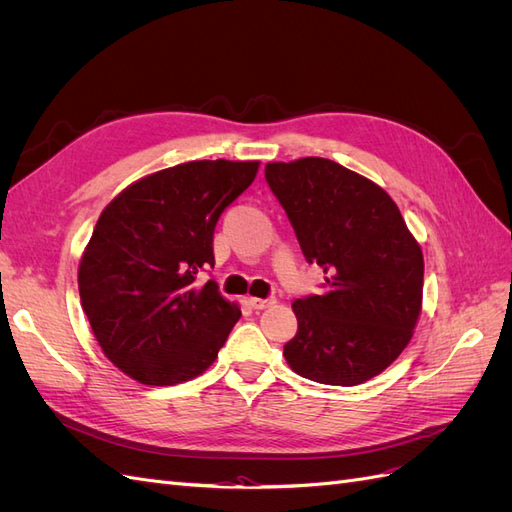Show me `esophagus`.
I'll return each mask as SVG.
<instances>
[{"instance_id": "esophagus-1", "label": "esophagus", "mask_w": 512, "mask_h": 512, "mask_svg": "<svg viewBox=\"0 0 512 512\" xmlns=\"http://www.w3.org/2000/svg\"><path fill=\"white\" fill-rule=\"evenodd\" d=\"M275 303V299H250V305L254 307V309H267V307H271Z\"/></svg>"}]
</instances>
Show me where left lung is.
Returning <instances> with one entry per match:
<instances>
[{"mask_svg": "<svg viewBox=\"0 0 512 512\" xmlns=\"http://www.w3.org/2000/svg\"><path fill=\"white\" fill-rule=\"evenodd\" d=\"M265 179L305 260L327 273L320 294L292 303L288 365L333 386L378 376L408 346L423 301V254L397 205L327 158L267 164Z\"/></svg>", "mask_w": 512, "mask_h": 512, "instance_id": "obj_1", "label": "left lung"}]
</instances>
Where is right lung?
Wrapping results in <instances>:
<instances>
[{
  "mask_svg": "<svg viewBox=\"0 0 512 512\" xmlns=\"http://www.w3.org/2000/svg\"><path fill=\"white\" fill-rule=\"evenodd\" d=\"M258 162L198 160L123 190L94 228L79 267L81 305L98 344L123 374L173 386L215 361L241 316L213 280V232L250 188Z\"/></svg>",
  "mask_w": 512,
  "mask_h": 512,
  "instance_id": "obj_1",
  "label": "right lung"
}]
</instances>
